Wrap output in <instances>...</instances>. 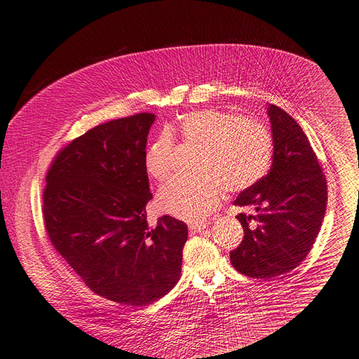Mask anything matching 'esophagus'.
Segmentation results:
<instances>
[{"label":"esophagus","mask_w":359,"mask_h":359,"mask_svg":"<svg viewBox=\"0 0 359 359\" xmlns=\"http://www.w3.org/2000/svg\"><path fill=\"white\" fill-rule=\"evenodd\" d=\"M206 226H208L206 222H195V224H190L189 225V231L192 232V233H196V232L203 231Z\"/></svg>","instance_id":"esophagus-1"}]
</instances>
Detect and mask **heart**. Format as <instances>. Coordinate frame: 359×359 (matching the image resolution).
Masks as SVG:
<instances>
[{"label": "heart", "mask_w": 359, "mask_h": 359, "mask_svg": "<svg viewBox=\"0 0 359 359\" xmlns=\"http://www.w3.org/2000/svg\"><path fill=\"white\" fill-rule=\"evenodd\" d=\"M173 137L201 147L196 158L199 176L173 177L157 195L158 209L183 221L205 219L221 203L224 190L233 194L251 187L271 165L274 144L264 126L217 108H205L182 115L149 146L144 165L156 180H164L172 173Z\"/></svg>", "instance_id": "1"}]
</instances>
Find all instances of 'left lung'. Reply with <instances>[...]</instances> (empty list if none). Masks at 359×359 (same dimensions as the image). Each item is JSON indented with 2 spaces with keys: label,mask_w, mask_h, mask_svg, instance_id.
I'll return each instance as SVG.
<instances>
[{
  "label": "left lung",
  "mask_w": 359,
  "mask_h": 359,
  "mask_svg": "<svg viewBox=\"0 0 359 359\" xmlns=\"http://www.w3.org/2000/svg\"><path fill=\"white\" fill-rule=\"evenodd\" d=\"M273 133L270 172L238 195L241 244L229 252L231 264L252 278H274L296 269L312 250L327 203V184L302 127L276 105L267 108Z\"/></svg>",
  "instance_id": "left-lung-1"
}]
</instances>
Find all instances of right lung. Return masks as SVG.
Returning a JSON list of instances; mask_svg holds the SVG:
<instances>
[{
  "label": "right lung",
  "instance_id": "1",
  "mask_svg": "<svg viewBox=\"0 0 359 359\" xmlns=\"http://www.w3.org/2000/svg\"><path fill=\"white\" fill-rule=\"evenodd\" d=\"M154 114L112 119L75 138L52 161L43 190L46 232L88 287L111 302L147 306L182 273L184 222L149 226L144 165Z\"/></svg>",
  "mask_w": 359,
  "mask_h": 359
}]
</instances>
